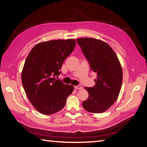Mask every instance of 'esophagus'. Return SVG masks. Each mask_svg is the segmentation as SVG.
<instances>
[{
    "instance_id": "obj_1",
    "label": "esophagus",
    "mask_w": 147,
    "mask_h": 147,
    "mask_svg": "<svg viewBox=\"0 0 147 147\" xmlns=\"http://www.w3.org/2000/svg\"><path fill=\"white\" fill-rule=\"evenodd\" d=\"M75 90H82V86H81V85H78V86H75Z\"/></svg>"
}]
</instances>
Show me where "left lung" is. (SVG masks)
Segmentation results:
<instances>
[{"label": "left lung", "instance_id": "1", "mask_svg": "<svg viewBox=\"0 0 147 147\" xmlns=\"http://www.w3.org/2000/svg\"><path fill=\"white\" fill-rule=\"evenodd\" d=\"M84 55L96 74L95 85L84 87L88 99L83 102V108L94 113L107 110L117 100L121 90L123 71L117 55L107 43L94 38L77 39Z\"/></svg>", "mask_w": 147, "mask_h": 147}]
</instances>
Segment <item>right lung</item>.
I'll return each instance as SVG.
<instances>
[{"mask_svg": "<svg viewBox=\"0 0 147 147\" xmlns=\"http://www.w3.org/2000/svg\"><path fill=\"white\" fill-rule=\"evenodd\" d=\"M74 39L53 40L37 44L26 58L21 74L24 90L38 112L51 115L64 108L74 87L55 78L73 51Z\"/></svg>", "mask_w": 147, "mask_h": 147, "instance_id": "right-lung-1", "label": "right lung"}]
</instances>
